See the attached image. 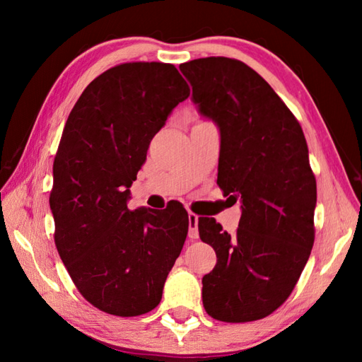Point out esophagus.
<instances>
[{
    "label": "esophagus",
    "instance_id": "esophagus-1",
    "mask_svg": "<svg viewBox=\"0 0 362 362\" xmlns=\"http://www.w3.org/2000/svg\"><path fill=\"white\" fill-rule=\"evenodd\" d=\"M188 226H189V231H188L189 240H198V236H199V233H198V216H196L194 212H188Z\"/></svg>",
    "mask_w": 362,
    "mask_h": 362
}]
</instances>
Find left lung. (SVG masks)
<instances>
[{"instance_id": "1", "label": "left lung", "mask_w": 362, "mask_h": 362, "mask_svg": "<svg viewBox=\"0 0 362 362\" xmlns=\"http://www.w3.org/2000/svg\"><path fill=\"white\" fill-rule=\"evenodd\" d=\"M193 102L220 129L217 185L241 199L235 235L201 217L199 238L217 263L203 278L207 315L249 322L291 296L315 243L316 179L302 127L259 73L228 57L180 65Z\"/></svg>"}]
</instances>
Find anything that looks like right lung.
I'll return each mask as SVG.
<instances>
[{"label":"right lung","instance_id":"1","mask_svg":"<svg viewBox=\"0 0 362 362\" xmlns=\"http://www.w3.org/2000/svg\"><path fill=\"white\" fill-rule=\"evenodd\" d=\"M189 88L173 64L112 66L83 90L54 158V241L79 293L115 316L148 313L188 233L180 204L127 207L151 139Z\"/></svg>","mask_w":362,"mask_h":362}]
</instances>
